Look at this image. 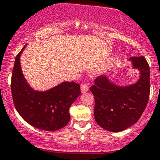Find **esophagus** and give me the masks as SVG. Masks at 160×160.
<instances>
[{
    "mask_svg": "<svg viewBox=\"0 0 160 160\" xmlns=\"http://www.w3.org/2000/svg\"><path fill=\"white\" fill-rule=\"evenodd\" d=\"M81 91H82V92H83V93L88 92V85L85 83H82V85H81Z\"/></svg>",
    "mask_w": 160,
    "mask_h": 160,
    "instance_id": "esophagus-1",
    "label": "esophagus"
}]
</instances>
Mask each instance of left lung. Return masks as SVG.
I'll use <instances>...</instances> for the list:
<instances>
[{
    "label": "left lung",
    "instance_id": "left-lung-1",
    "mask_svg": "<svg viewBox=\"0 0 160 160\" xmlns=\"http://www.w3.org/2000/svg\"><path fill=\"white\" fill-rule=\"evenodd\" d=\"M133 68L140 72L139 79L128 86H118L105 75L97 77L90 91L95 98L94 116L102 129L117 132L128 129L139 119L149 98V66L143 56L132 57Z\"/></svg>",
    "mask_w": 160,
    "mask_h": 160
}]
</instances>
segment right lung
I'll return each instance as SVG.
<instances>
[{"label":"right lung","instance_id":"right-lung-1","mask_svg":"<svg viewBox=\"0 0 160 160\" xmlns=\"http://www.w3.org/2000/svg\"><path fill=\"white\" fill-rule=\"evenodd\" d=\"M15 58L11 76L13 102L20 116L28 124L45 131H55L65 127L70 120L69 108L81 95L80 85L64 82L44 92L35 91L24 78L20 64Z\"/></svg>","mask_w":160,"mask_h":160}]
</instances>
